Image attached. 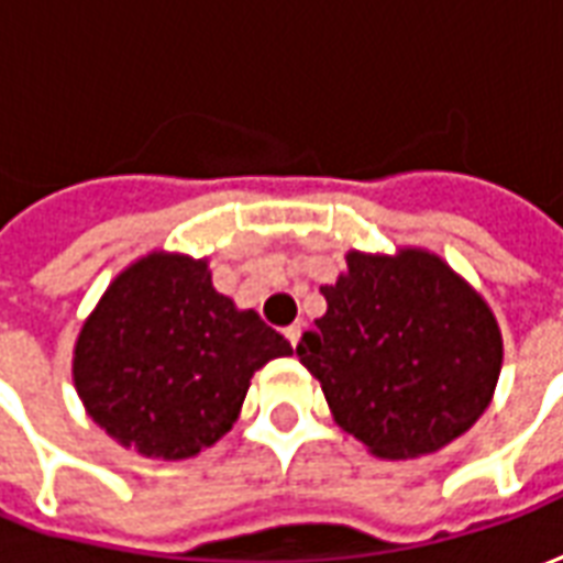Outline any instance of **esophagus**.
<instances>
[{
	"label": "esophagus",
	"instance_id": "1",
	"mask_svg": "<svg viewBox=\"0 0 563 563\" xmlns=\"http://www.w3.org/2000/svg\"><path fill=\"white\" fill-rule=\"evenodd\" d=\"M286 338H289V343H292V346H298V343H301V322L289 325V329H286Z\"/></svg>",
	"mask_w": 563,
	"mask_h": 563
}]
</instances>
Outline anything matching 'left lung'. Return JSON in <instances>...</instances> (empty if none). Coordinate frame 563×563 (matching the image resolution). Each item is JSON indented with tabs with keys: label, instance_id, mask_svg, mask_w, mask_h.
Listing matches in <instances>:
<instances>
[{
	"label": "left lung",
	"instance_id": "left-lung-1",
	"mask_svg": "<svg viewBox=\"0 0 563 563\" xmlns=\"http://www.w3.org/2000/svg\"><path fill=\"white\" fill-rule=\"evenodd\" d=\"M325 313L298 343L334 422L377 459L449 446L492 404L504 338L492 307L422 246L350 250L322 286Z\"/></svg>",
	"mask_w": 563,
	"mask_h": 563
}]
</instances>
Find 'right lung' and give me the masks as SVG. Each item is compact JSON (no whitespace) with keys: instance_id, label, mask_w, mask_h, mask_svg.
Instances as JSON below:
<instances>
[{"instance_id":"obj_1","label":"right lung","mask_w":563,"mask_h":563,"mask_svg":"<svg viewBox=\"0 0 563 563\" xmlns=\"http://www.w3.org/2000/svg\"><path fill=\"white\" fill-rule=\"evenodd\" d=\"M280 355L289 341L213 289L208 258L153 250L84 319L71 379L120 446L180 461L232 431L253 374Z\"/></svg>"}]
</instances>
